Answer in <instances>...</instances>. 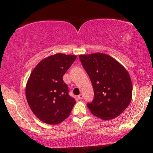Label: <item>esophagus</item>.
Returning a JSON list of instances; mask_svg holds the SVG:
<instances>
[{
    "label": "esophagus",
    "mask_w": 153,
    "mask_h": 153,
    "mask_svg": "<svg viewBox=\"0 0 153 153\" xmlns=\"http://www.w3.org/2000/svg\"><path fill=\"white\" fill-rule=\"evenodd\" d=\"M77 98H78L79 99H80V100L82 99V98H83V94H80L79 95L77 96Z\"/></svg>",
    "instance_id": "1"
}]
</instances>
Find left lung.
Masks as SVG:
<instances>
[{
    "mask_svg": "<svg viewBox=\"0 0 153 153\" xmlns=\"http://www.w3.org/2000/svg\"><path fill=\"white\" fill-rule=\"evenodd\" d=\"M79 57L94 89V99L87 104L90 112L103 120L118 117L128 107L132 97L128 72L106 54L81 55Z\"/></svg>",
    "mask_w": 153,
    "mask_h": 153,
    "instance_id": "1",
    "label": "left lung"
}]
</instances>
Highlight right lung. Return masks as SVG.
<instances>
[{
    "instance_id": "1",
    "label": "right lung",
    "mask_w": 153,
    "mask_h": 153,
    "mask_svg": "<svg viewBox=\"0 0 153 153\" xmlns=\"http://www.w3.org/2000/svg\"><path fill=\"white\" fill-rule=\"evenodd\" d=\"M76 55L57 53L38 63L25 88L28 105L42 122L55 125L69 117L76 103L69 95L63 76L76 60Z\"/></svg>"
}]
</instances>
